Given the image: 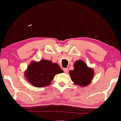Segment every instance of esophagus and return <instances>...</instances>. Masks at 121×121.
<instances>
[{
	"label": "esophagus",
	"instance_id": "esophagus-1",
	"mask_svg": "<svg viewBox=\"0 0 121 121\" xmlns=\"http://www.w3.org/2000/svg\"><path fill=\"white\" fill-rule=\"evenodd\" d=\"M63 71H64L65 73H67L69 70H68V69H67V68H65V69H63Z\"/></svg>",
	"mask_w": 121,
	"mask_h": 121
}]
</instances>
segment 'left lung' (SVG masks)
I'll return each mask as SVG.
<instances>
[{"label":"left lung","mask_w":121,"mask_h":121,"mask_svg":"<svg viewBox=\"0 0 121 121\" xmlns=\"http://www.w3.org/2000/svg\"><path fill=\"white\" fill-rule=\"evenodd\" d=\"M74 67V70H70L69 73L71 79L74 84L81 87L89 85L94 77L93 69L88 67L82 60L76 61Z\"/></svg>","instance_id":"8db88e82"}]
</instances>
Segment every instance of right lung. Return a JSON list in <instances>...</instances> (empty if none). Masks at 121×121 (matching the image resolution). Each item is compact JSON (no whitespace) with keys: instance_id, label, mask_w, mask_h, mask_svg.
Here are the masks:
<instances>
[{"instance_id":"right-lung-1","label":"right lung","mask_w":121,"mask_h":121,"mask_svg":"<svg viewBox=\"0 0 121 121\" xmlns=\"http://www.w3.org/2000/svg\"><path fill=\"white\" fill-rule=\"evenodd\" d=\"M63 73L56 63L42 59L38 62H32L24 73L26 78L31 85L37 87L49 86L56 74Z\"/></svg>"}]
</instances>
